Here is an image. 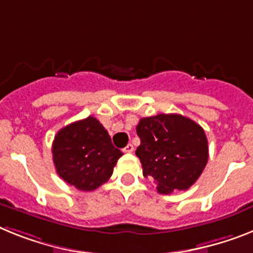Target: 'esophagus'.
Returning <instances> with one entry per match:
<instances>
[{"mask_svg":"<svg viewBox=\"0 0 253 253\" xmlns=\"http://www.w3.org/2000/svg\"><path fill=\"white\" fill-rule=\"evenodd\" d=\"M123 152H125V153H132L133 152L132 144H128V145L125 146V148H123Z\"/></svg>","mask_w":253,"mask_h":253,"instance_id":"34e87169","label":"esophagus"}]
</instances>
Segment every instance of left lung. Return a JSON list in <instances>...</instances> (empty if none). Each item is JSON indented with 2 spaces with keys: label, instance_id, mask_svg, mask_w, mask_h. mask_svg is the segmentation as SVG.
Returning a JSON list of instances; mask_svg holds the SVG:
<instances>
[{
  "label": "left lung",
  "instance_id": "obj_1",
  "mask_svg": "<svg viewBox=\"0 0 253 253\" xmlns=\"http://www.w3.org/2000/svg\"><path fill=\"white\" fill-rule=\"evenodd\" d=\"M136 132L143 175L159 193L186 190L198 180L209 161V141L198 123L181 114H157L141 118Z\"/></svg>",
  "mask_w": 253,
  "mask_h": 253
}]
</instances>
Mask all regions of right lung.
I'll list each match as a JSON object with an SVG mask.
<instances>
[{"mask_svg": "<svg viewBox=\"0 0 253 253\" xmlns=\"http://www.w3.org/2000/svg\"><path fill=\"white\" fill-rule=\"evenodd\" d=\"M123 153L95 117L73 122L55 135L52 159L61 179L78 190L91 192L107 182Z\"/></svg>", "mask_w": 253, "mask_h": 253, "instance_id": "add662e5", "label": "right lung"}]
</instances>
